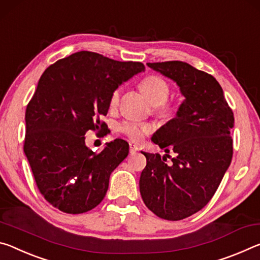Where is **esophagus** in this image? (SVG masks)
I'll use <instances>...</instances> for the list:
<instances>
[{"label":"esophagus","mask_w":260,"mask_h":260,"mask_svg":"<svg viewBox=\"0 0 260 260\" xmlns=\"http://www.w3.org/2000/svg\"><path fill=\"white\" fill-rule=\"evenodd\" d=\"M129 148H130V153H131V154H134V153H136V152L138 151L137 145H135V144H133V143H130Z\"/></svg>","instance_id":"esophagus-1"}]
</instances>
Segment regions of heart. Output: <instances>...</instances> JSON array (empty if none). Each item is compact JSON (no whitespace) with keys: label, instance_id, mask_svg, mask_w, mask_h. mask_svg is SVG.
<instances>
[{"label":"heart","instance_id":"b5f03b06","mask_svg":"<svg viewBox=\"0 0 260 260\" xmlns=\"http://www.w3.org/2000/svg\"><path fill=\"white\" fill-rule=\"evenodd\" d=\"M139 88L143 93H145L150 101L154 105L155 113L160 116H173L177 112V106L172 101H168V96L170 93L169 84L164 78L159 76L151 75L144 78L139 84ZM121 99V88H116L112 92L109 98V108H117ZM118 131L122 133L127 138L139 142L146 135L151 134L153 131V125L147 122H134V121H124L118 125Z\"/></svg>","mask_w":260,"mask_h":260}]
</instances>
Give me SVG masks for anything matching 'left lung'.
Masks as SVG:
<instances>
[{
	"instance_id": "1",
	"label": "left lung",
	"mask_w": 260,
	"mask_h": 260,
	"mask_svg": "<svg viewBox=\"0 0 260 260\" xmlns=\"http://www.w3.org/2000/svg\"><path fill=\"white\" fill-rule=\"evenodd\" d=\"M147 66L174 80L185 99L176 117L152 137L165 152L173 150L175 158L167 165L166 156L143 152L146 167L139 190L148 210L177 221L201 211L218 189L233 158L234 114L213 76L181 61Z\"/></svg>"
}]
</instances>
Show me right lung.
Instances as JSON below:
<instances>
[{
	"instance_id": "1",
	"label": "right lung",
	"mask_w": 260,
	"mask_h": 260,
	"mask_svg": "<svg viewBox=\"0 0 260 260\" xmlns=\"http://www.w3.org/2000/svg\"><path fill=\"white\" fill-rule=\"evenodd\" d=\"M144 70L140 62L84 50L42 74L25 113L24 152L40 193L59 211L85 213L105 198L110 174L127 156L129 144L115 139L94 153L84 136L107 130L100 118L108 113L112 92Z\"/></svg>"
}]
</instances>
